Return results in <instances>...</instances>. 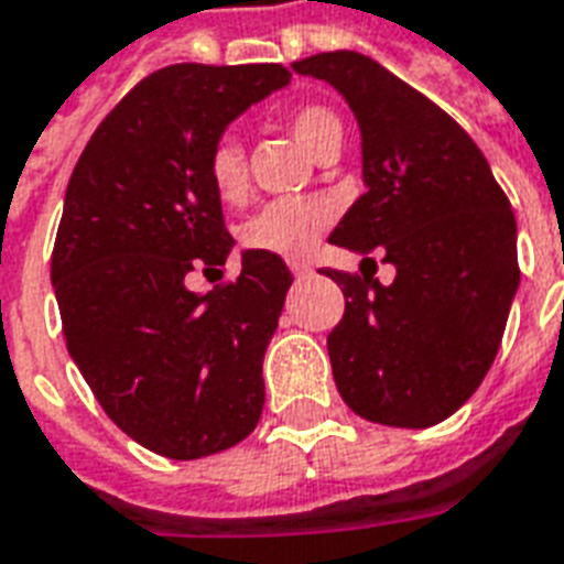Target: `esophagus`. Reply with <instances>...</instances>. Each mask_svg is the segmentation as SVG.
Here are the masks:
<instances>
[{"instance_id":"1","label":"esophagus","mask_w":564,"mask_h":564,"mask_svg":"<svg viewBox=\"0 0 564 564\" xmlns=\"http://www.w3.org/2000/svg\"><path fill=\"white\" fill-rule=\"evenodd\" d=\"M291 273H294L296 279H308L312 276V268H308V264H300V261H294V264H291Z\"/></svg>"}]
</instances>
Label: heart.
<instances>
[{
  "label": "heart",
  "instance_id": "1",
  "mask_svg": "<svg viewBox=\"0 0 564 564\" xmlns=\"http://www.w3.org/2000/svg\"><path fill=\"white\" fill-rule=\"evenodd\" d=\"M288 126L314 159L329 147H341L344 129L338 117L321 105H303L288 117ZM208 178L214 194L223 203H241L247 194V164L241 143L223 138L208 155ZM335 217V205L326 196H303V199H276L268 203L243 223L241 241L247 250L270 252L279 259H303L312 252L321 232Z\"/></svg>",
  "mask_w": 564,
  "mask_h": 564
}]
</instances>
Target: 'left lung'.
I'll list each match as a JSON object with an SVG mask.
<instances>
[{
  "mask_svg": "<svg viewBox=\"0 0 564 564\" xmlns=\"http://www.w3.org/2000/svg\"><path fill=\"white\" fill-rule=\"evenodd\" d=\"M291 67L329 82L361 132L368 191L329 243L379 250L397 270L391 285L326 270L347 300L326 338L338 394L365 421L432 426L465 405L500 350L521 282L512 205L470 134L373 58L321 52Z\"/></svg>",
  "mask_w": 564,
  "mask_h": 564,
  "instance_id": "1",
  "label": "left lung"
}]
</instances>
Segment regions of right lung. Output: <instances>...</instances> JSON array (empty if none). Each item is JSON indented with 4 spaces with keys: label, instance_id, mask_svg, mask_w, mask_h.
Returning a JSON list of instances; mask_svg holds the SVG:
<instances>
[{
    "label": "right lung",
    "instance_id": "obj_1",
    "mask_svg": "<svg viewBox=\"0 0 564 564\" xmlns=\"http://www.w3.org/2000/svg\"><path fill=\"white\" fill-rule=\"evenodd\" d=\"M288 82L282 64L159 69L105 117L69 176L52 250L67 350L105 414L167 459L235 447L264 409L261 361L291 270L243 250L217 291L196 294L185 276L223 268L235 247L208 155Z\"/></svg>",
    "mask_w": 564,
    "mask_h": 564
}]
</instances>
